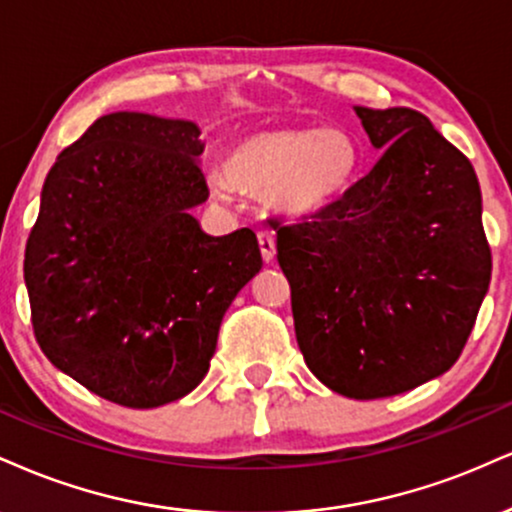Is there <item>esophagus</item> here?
Here are the masks:
<instances>
[{
	"label": "esophagus",
	"instance_id": "1",
	"mask_svg": "<svg viewBox=\"0 0 512 512\" xmlns=\"http://www.w3.org/2000/svg\"><path fill=\"white\" fill-rule=\"evenodd\" d=\"M257 243H260V252H262V260L264 262H274V255H276V240H274V233L262 229L257 231Z\"/></svg>",
	"mask_w": 512,
	"mask_h": 512
}]
</instances>
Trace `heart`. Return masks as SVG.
<instances>
[{
	"label": "heart",
	"instance_id": "1",
	"mask_svg": "<svg viewBox=\"0 0 512 512\" xmlns=\"http://www.w3.org/2000/svg\"><path fill=\"white\" fill-rule=\"evenodd\" d=\"M360 147L346 128H279L245 135L224 155L212 193L264 197L276 212L303 219L324 212L353 186Z\"/></svg>",
	"mask_w": 512,
	"mask_h": 512
}]
</instances>
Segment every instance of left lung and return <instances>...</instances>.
<instances>
[{
    "label": "left lung",
    "instance_id": "8db88e82",
    "mask_svg": "<svg viewBox=\"0 0 512 512\" xmlns=\"http://www.w3.org/2000/svg\"><path fill=\"white\" fill-rule=\"evenodd\" d=\"M381 150L341 200L276 221L300 353L331 391L374 400L455 365L491 281L470 159L408 107H355Z\"/></svg>",
    "mask_w": 512,
    "mask_h": 512
}]
</instances>
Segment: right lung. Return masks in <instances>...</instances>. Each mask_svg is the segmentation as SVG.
Wrapping results in <instances>:
<instances>
[{
    "label": "right lung",
    "instance_id": "right-lung-1",
    "mask_svg": "<svg viewBox=\"0 0 512 512\" xmlns=\"http://www.w3.org/2000/svg\"><path fill=\"white\" fill-rule=\"evenodd\" d=\"M200 128L138 112L100 116L57 157L23 279L42 353L85 389L159 408L205 379L221 319L262 269L257 236H207Z\"/></svg>",
    "mask_w": 512,
    "mask_h": 512
}]
</instances>
